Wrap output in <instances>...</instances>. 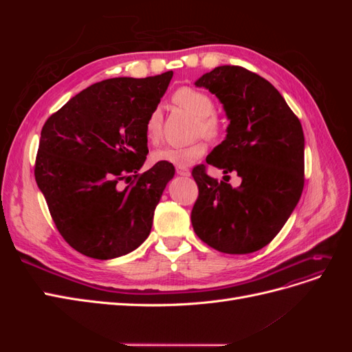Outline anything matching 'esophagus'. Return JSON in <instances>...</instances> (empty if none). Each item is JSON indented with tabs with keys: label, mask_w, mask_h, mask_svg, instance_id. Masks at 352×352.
<instances>
[{
	"label": "esophagus",
	"mask_w": 352,
	"mask_h": 352,
	"mask_svg": "<svg viewBox=\"0 0 352 352\" xmlns=\"http://www.w3.org/2000/svg\"><path fill=\"white\" fill-rule=\"evenodd\" d=\"M176 173H177L179 176H184V177H186V176L190 175L189 170H188L186 167H184V166H177V167H176Z\"/></svg>",
	"instance_id": "34e87169"
}]
</instances>
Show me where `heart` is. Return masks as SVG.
I'll list each match as a JSON object with an SVG mask.
<instances>
[{"label":"heart","instance_id":"1","mask_svg":"<svg viewBox=\"0 0 352 352\" xmlns=\"http://www.w3.org/2000/svg\"><path fill=\"white\" fill-rule=\"evenodd\" d=\"M173 101L198 116V133H206L210 138H214L221 132V122L219 116L214 113L216 104L211 95L192 88V87H182L173 94ZM162 123L163 117L162 111L154 109L146 117L145 122V135L146 140L151 144H158L162 140ZM207 151V140H198L189 145H175L166 146L163 150H158L153 154L154 162L168 163L175 166H188L194 163L195 160L202 157Z\"/></svg>","mask_w":352,"mask_h":352}]
</instances>
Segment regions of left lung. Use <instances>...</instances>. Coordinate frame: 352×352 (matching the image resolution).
Segmentation results:
<instances>
[{"label":"left lung","mask_w":352,"mask_h":352,"mask_svg":"<svg viewBox=\"0 0 352 352\" xmlns=\"http://www.w3.org/2000/svg\"><path fill=\"white\" fill-rule=\"evenodd\" d=\"M195 85L216 94L230 120L226 140L207 164L238 173L242 182L232 188L211 177L206 164L195 166L198 198L190 221L198 238L220 252L258 251L278 235L301 198L302 126L279 91L245 67H216Z\"/></svg>","instance_id":"obj_1"}]
</instances>
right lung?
I'll return each mask as SVG.
<instances>
[{"mask_svg": "<svg viewBox=\"0 0 352 352\" xmlns=\"http://www.w3.org/2000/svg\"><path fill=\"white\" fill-rule=\"evenodd\" d=\"M173 72L91 85L51 114L41 131L35 179L60 235L91 258L110 260L148 238L175 167L148 154L145 122ZM128 186L123 190L120 184Z\"/></svg>", "mask_w": 352, "mask_h": 352, "instance_id": "1", "label": "right lung"}]
</instances>
